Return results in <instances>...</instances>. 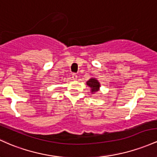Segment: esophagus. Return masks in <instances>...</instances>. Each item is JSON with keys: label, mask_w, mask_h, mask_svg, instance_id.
Masks as SVG:
<instances>
[{"label": "esophagus", "mask_w": 157, "mask_h": 157, "mask_svg": "<svg viewBox=\"0 0 157 157\" xmlns=\"http://www.w3.org/2000/svg\"><path fill=\"white\" fill-rule=\"evenodd\" d=\"M72 79H73L74 80H77V75H76V74H73V75H72Z\"/></svg>", "instance_id": "obj_1"}]
</instances>
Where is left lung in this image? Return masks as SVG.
<instances>
[{"instance_id": "obj_1", "label": "left lung", "mask_w": 157, "mask_h": 157, "mask_svg": "<svg viewBox=\"0 0 157 157\" xmlns=\"http://www.w3.org/2000/svg\"><path fill=\"white\" fill-rule=\"evenodd\" d=\"M86 85L88 86L91 88V93L94 94L95 92H98L100 90V87H101V84L96 78H90L86 82Z\"/></svg>"}]
</instances>
